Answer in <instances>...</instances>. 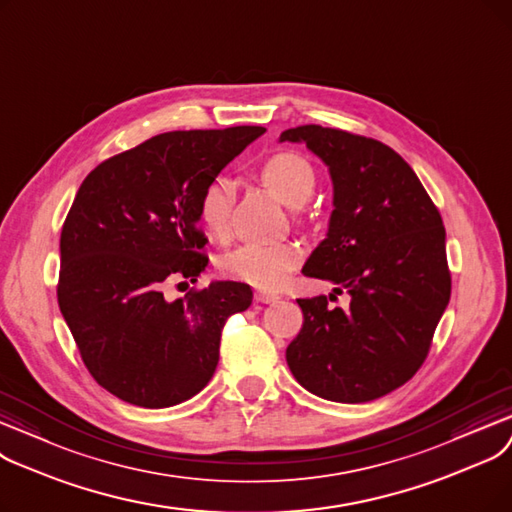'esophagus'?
<instances>
[{
  "instance_id": "obj_1",
  "label": "esophagus",
  "mask_w": 512,
  "mask_h": 512,
  "mask_svg": "<svg viewBox=\"0 0 512 512\" xmlns=\"http://www.w3.org/2000/svg\"><path fill=\"white\" fill-rule=\"evenodd\" d=\"M279 300V294H269V291H256V302L262 304H273Z\"/></svg>"
}]
</instances>
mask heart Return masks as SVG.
I'll return each mask as SVG.
<instances>
[{"label": "heart", "mask_w": 512, "mask_h": 512, "mask_svg": "<svg viewBox=\"0 0 512 512\" xmlns=\"http://www.w3.org/2000/svg\"><path fill=\"white\" fill-rule=\"evenodd\" d=\"M260 179L287 206H302L316 187L312 164L296 152L273 154L260 168ZM198 214L204 229L223 239L229 233L231 185L227 179H214L200 196ZM302 264V250L291 241L277 243H243L227 252L221 269L231 279L250 283L258 289H277L291 271Z\"/></svg>", "instance_id": "1"}]
</instances>
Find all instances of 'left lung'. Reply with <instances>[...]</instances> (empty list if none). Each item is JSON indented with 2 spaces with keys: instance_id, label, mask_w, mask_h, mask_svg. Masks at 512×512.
<instances>
[{
  "instance_id": "left-lung-1",
  "label": "left lung",
  "mask_w": 512,
  "mask_h": 512,
  "mask_svg": "<svg viewBox=\"0 0 512 512\" xmlns=\"http://www.w3.org/2000/svg\"><path fill=\"white\" fill-rule=\"evenodd\" d=\"M333 181L327 237L306 277L333 294L298 300L304 325L285 358L298 383L331 402H371L415 375L450 302L446 229L415 170L389 145L321 125L287 129ZM346 290L348 309L328 300Z\"/></svg>"
}]
</instances>
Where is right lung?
<instances>
[{"instance_id": "obj_1", "label": "right lung", "mask_w": 512, "mask_h": 512, "mask_svg": "<svg viewBox=\"0 0 512 512\" xmlns=\"http://www.w3.org/2000/svg\"><path fill=\"white\" fill-rule=\"evenodd\" d=\"M264 131L162 133L81 183L60 235L58 304L87 371L116 398L166 408L212 379L225 321L252 304L250 285L214 281L177 300L164 291L206 269L202 191Z\"/></svg>"}]
</instances>
